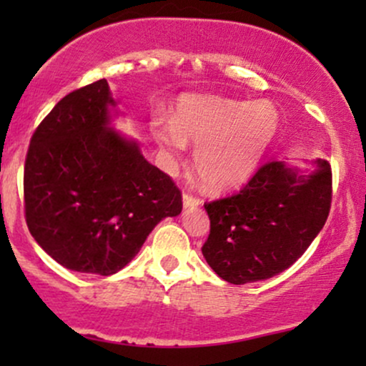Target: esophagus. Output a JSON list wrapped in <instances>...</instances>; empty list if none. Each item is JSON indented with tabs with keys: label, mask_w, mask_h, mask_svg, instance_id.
<instances>
[{
	"label": "esophagus",
	"mask_w": 366,
	"mask_h": 366,
	"mask_svg": "<svg viewBox=\"0 0 366 366\" xmlns=\"http://www.w3.org/2000/svg\"><path fill=\"white\" fill-rule=\"evenodd\" d=\"M182 201H184V207H186V208H189V207L194 208V207H199V204H201V197L192 194L191 191H184Z\"/></svg>",
	"instance_id": "34e87169"
}]
</instances>
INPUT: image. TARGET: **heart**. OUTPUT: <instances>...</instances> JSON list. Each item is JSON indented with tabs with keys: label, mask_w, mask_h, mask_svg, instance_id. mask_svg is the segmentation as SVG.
I'll return each instance as SVG.
<instances>
[{
	"label": "heart",
	"mask_w": 366,
	"mask_h": 366,
	"mask_svg": "<svg viewBox=\"0 0 366 366\" xmlns=\"http://www.w3.org/2000/svg\"><path fill=\"white\" fill-rule=\"evenodd\" d=\"M279 112L270 102H236L187 96L175 107L172 124L154 125L163 157H182L186 144L197 146L194 165L204 186L236 187L253 174L274 141Z\"/></svg>",
	"instance_id": "heart-1"
}]
</instances>
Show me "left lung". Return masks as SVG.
Segmentation results:
<instances>
[{"label":"left lung","mask_w":366,"mask_h":366,"mask_svg":"<svg viewBox=\"0 0 366 366\" xmlns=\"http://www.w3.org/2000/svg\"><path fill=\"white\" fill-rule=\"evenodd\" d=\"M332 203V170L300 175L267 162L241 191L204 203L209 234L203 256L230 284L270 279L300 258L325 225Z\"/></svg>","instance_id":"1"}]
</instances>
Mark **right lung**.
Masks as SVG:
<instances>
[{
	"instance_id": "1",
	"label": "right lung",
	"mask_w": 366,
	"mask_h": 366,
	"mask_svg": "<svg viewBox=\"0 0 366 366\" xmlns=\"http://www.w3.org/2000/svg\"><path fill=\"white\" fill-rule=\"evenodd\" d=\"M107 79L61 98L31 137L24 167L29 232L65 268L112 275L139 253L182 192L136 142L108 127Z\"/></svg>"
}]
</instances>
